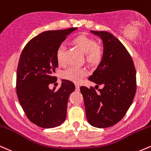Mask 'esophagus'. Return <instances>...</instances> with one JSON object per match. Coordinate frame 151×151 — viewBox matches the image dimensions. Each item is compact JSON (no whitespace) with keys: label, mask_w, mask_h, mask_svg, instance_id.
Segmentation results:
<instances>
[{"label":"esophagus","mask_w":151,"mask_h":151,"mask_svg":"<svg viewBox=\"0 0 151 151\" xmlns=\"http://www.w3.org/2000/svg\"><path fill=\"white\" fill-rule=\"evenodd\" d=\"M75 87H76V90H77V91H79V84H76Z\"/></svg>","instance_id":"obj_1"}]
</instances>
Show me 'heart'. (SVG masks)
I'll use <instances>...</instances> for the list:
<instances>
[{
    "instance_id": "heart-1",
    "label": "heart",
    "mask_w": 151,
    "mask_h": 151,
    "mask_svg": "<svg viewBox=\"0 0 151 151\" xmlns=\"http://www.w3.org/2000/svg\"><path fill=\"white\" fill-rule=\"evenodd\" d=\"M72 43L84 54L86 63L96 66L101 63L104 56V48L101 44L96 43V40L80 35L72 40ZM65 46L60 45L57 50V61L60 65L65 63ZM86 75L85 69L77 67H70L62 72V77L73 82L78 83Z\"/></svg>"
}]
</instances>
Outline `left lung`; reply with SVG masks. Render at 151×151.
<instances>
[{
    "instance_id": "left-lung-1",
    "label": "left lung",
    "mask_w": 151,
    "mask_h": 151,
    "mask_svg": "<svg viewBox=\"0 0 151 151\" xmlns=\"http://www.w3.org/2000/svg\"><path fill=\"white\" fill-rule=\"evenodd\" d=\"M103 41L104 56L90 81L103 88L81 86L86 116L91 126L108 128L124 118L136 91V72L131 56L119 39L106 31L91 30Z\"/></svg>"
}]
</instances>
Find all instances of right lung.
I'll use <instances>...</instances> for the list:
<instances>
[{
	"mask_svg": "<svg viewBox=\"0 0 151 151\" xmlns=\"http://www.w3.org/2000/svg\"><path fill=\"white\" fill-rule=\"evenodd\" d=\"M77 27L48 30L31 39L22 50L16 76V93L25 115L44 129L61 125L66 119L68 99L74 83L63 79L60 89H49L57 81L56 52L67 36Z\"/></svg>",
	"mask_w": 151,
	"mask_h": 151,
	"instance_id": "right-lung-1",
	"label": "right lung"
}]
</instances>
